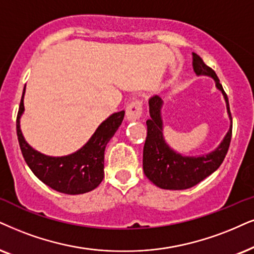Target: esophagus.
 I'll return each instance as SVG.
<instances>
[{
    "mask_svg": "<svg viewBox=\"0 0 254 254\" xmlns=\"http://www.w3.org/2000/svg\"><path fill=\"white\" fill-rule=\"evenodd\" d=\"M143 115V101L137 99V101L131 102L127 108V117L130 121L139 120Z\"/></svg>",
    "mask_w": 254,
    "mask_h": 254,
    "instance_id": "obj_1",
    "label": "esophagus"
}]
</instances>
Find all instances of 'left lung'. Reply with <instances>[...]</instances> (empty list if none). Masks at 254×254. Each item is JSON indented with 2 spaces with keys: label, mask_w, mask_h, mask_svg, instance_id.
I'll return each instance as SVG.
<instances>
[{
  "label": "left lung",
  "mask_w": 254,
  "mask_h": 254,
  "mask_svg": "<svg viewBox=\"0 0 254 254\" xmlns=\"http://www.w3.org/2000/svg\"><path fill=\"white\" fill-rule=\"evenodd\" d=\"M193 55V69L197 75L214 78L217 88L221 90L227 103V111L232 121L229 98L213 69L206 65L201 57ZM162 98L155 96L149 101L150 120L146 121L147 132L143 149V170L149 181L164 190H185L204 181L219 168L225 159L232 138V124L229 132L216 151L201 157H183L166 145L163 139V123L160 120Z\"/></svg>",
  "instance_id": "1"
}]
</instances>
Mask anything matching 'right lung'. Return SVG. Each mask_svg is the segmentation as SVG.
<instances>
[{
    "mask_svg": "<svg viewBox=\"0 0 254 254\" xmlns=\"http://www.w3.org/2000/svg\"><path fill=\"white\" fill-rule=\"evenodd\" d=\"M24 90L16 118V132L22 155L34 175L51 189L66 194L85 193L97 188L104 178L105 146L120 127L124 111L116 112L104 121L77 152L65 157H48L29 146L22 136L20 117L24 109Z\"/></svg>",
    "mask_w": 254,
    "mask_h": 254,
    "instance_id": "1",
    "label": "right lung"
}]
</instances>
